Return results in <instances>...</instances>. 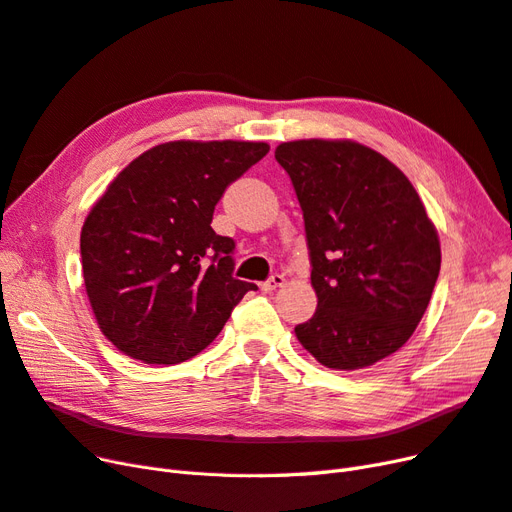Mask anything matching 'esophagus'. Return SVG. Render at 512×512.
<instances>
[{
    "mask_svg": "<svg viewBox=\"0 0 512 512\" xmlns=\"http://www.w3.org/2000/svg\"><path fill=\"white\" fill-rule=\"evenodd\" d=\"M285 285V276H280V274H272L266 282H261V291H266V293H274L278 287H282Z\"/></svg>",
    "mask_w": 512,
    "mask_h": 512,
    "instance_id": "obj_1",
    "label": "esophagus"
}]
</instances>
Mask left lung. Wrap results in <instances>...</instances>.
<instances>
[{
    "instance_id": "1",
    "label": "left lung",
    "mask_w": 512,
    "mask_h": 512,
    "mask_svg": "<svg viewBox=\"0 0 512 512\" xmlns=\"http://www.w3.org/2000/svg\"><path fill=\"white\" fill-rule=\"evenodd\" d=\"M301 211L318 297L295 327L320 365L354 371L407 344L441 270L437 227L411 181L350 139H301L274 151Z\"/></svg>"
}]
</instances>
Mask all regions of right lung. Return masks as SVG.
<instances>
[{
    "label": "right lung",
    "instance_id": "add662e5",
    "mask_svg": "<svg viewBox=\"0 0 512 512\" xmlns=\"http://www.w3.org/2000/svg\"><path fill=\"white\" fill-rule=\"evenodd\" d=\"M270 151L255 141H168L94 202L80 234L99 329L130 358L177 365L219 335L253 282L234 278V240L211 227L225 187Z\"/></svg>",
    "mask_w": 512,
    "mask_h": 512
}]
</instances>
